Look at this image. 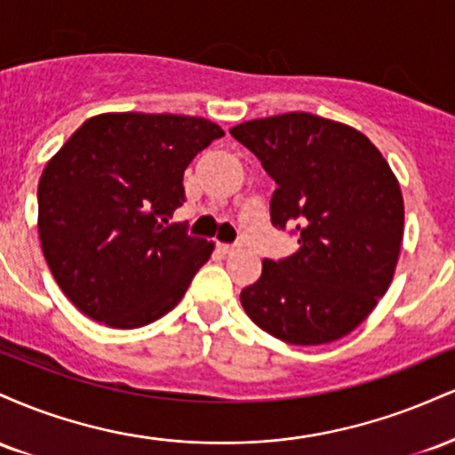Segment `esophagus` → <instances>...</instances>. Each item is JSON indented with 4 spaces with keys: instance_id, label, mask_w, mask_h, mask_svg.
<instances>
[{
    "instance_id": "1",
    "label": "esophagus",
    "mask_w": 455,
    "mask_h": 455,
    "mask_svg": "<svg viewBox=\"0 0 455 455\" xmlns=\"http://www.w3.org/2000/svg\"><path fill=\"white\" fill-rule=\"evenodd\" d=\"M218 250H220L222 254H233L235 250H237V245H233V243H218Z\"/></svg>"
}]
</instances>
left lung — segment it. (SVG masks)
Wrapping results in <instances>:
<instances>
[{"label":"left lung","instance_id":"left-lung-1","mask_svg":"<svg viewBox=\"0 0 455 455\" xmlns=\"http://www.w3.org/2000/svg\"><path fill=\"white\" fill-rule=\"evenodd\" d=\"M231 137L275 181L271 224L299 243L263 260L239 295L245 315L299 347L347 336L387 293L398 263L404 205L389 164L362 132L312 113L252 119Z\"/></svg>","mask_w":455,"mask_h":455}]
</instances>
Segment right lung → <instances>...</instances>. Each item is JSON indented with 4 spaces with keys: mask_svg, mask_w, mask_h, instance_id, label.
Returning <instances> with one entry per match:
<instances>
[{
    "mask_svg": "<svg viewBox=\"0 0 455 455\" xmlns=\"http://www.w3.org/2000/svg\"><path fill=\"white\" fill-rule=\"evenodd\" d=\"M222 128L188 115L87 119L44 166L38 233L51 274L83 315L117 329L173 310L213 243L169 224L184 171Z\"/></svg>",
    "mask_w": 455,
    "mask_h": 455,
    "instance_id": "obj_1",
    "label": "right lung"
}]
</instances>
